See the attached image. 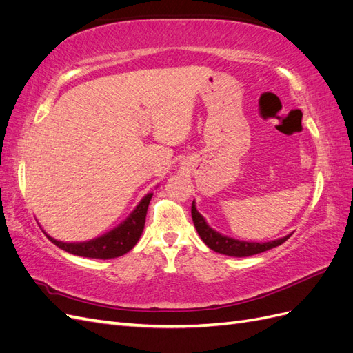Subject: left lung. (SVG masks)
Returning a JSON list of instances; mask_svg holds the SVG:
<instances>
[{
	"instance_id": "obj_1",
	"label": "left lung",
	"mask_w": 353,
	"mask_h": 353,
	"mask_svg": "<svg viewBox=\"0 0 353 353\" xmlns=\"http://www.w3.org/2000/svg\"><path fill=\"white\" fill-rule=\"evenodd\" d=\"M191 216H193L194 227L199 232L200 239L208 245L209 249H212L216 253H221V254L234 256V258H245V256L258 254V253L266 252L270 249H274V248H276V245L283 244L288 237L292 236V234H288V236H285V237L276 239L272 241H265V243L243 241V240L223 236V234L218 232L216 230H213L206 222V219L200 215L194 201H193V205H191Z\"/></svg>"
}]
</instances>
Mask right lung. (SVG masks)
Wrapping results in <instances>:
<instances>
[{
    "label": "right lung",
    "instance_id": "right-lung-1",
    "mask_svg": "<svg viewBox=\"0 0 353 353\" xmlns=\"http://www.w3.org/2000/svg\"><path fill=\"white\" fill-rule=\"evenodd\" d=\"M153 193H148L147 196H144L141 201L137 205V208L130 213V216L123 222H121L119 225L97 239L81 243H65L50 237L46 231L44 234L51 243H54L57 245V248L72 254L92 259L117 258V256H122L130 252L138 243V240H140L144 230L147 209L148 205H150Z\"/></svg>",
    "mask_w": 353,
    "mask_h": 353
}]
</instances>
